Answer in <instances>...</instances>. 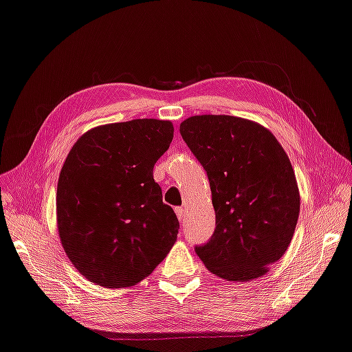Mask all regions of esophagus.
I'll return each mask as SVG.
<instances>
[{
    "mask_svg": "<svg viewBox=\"0 0 352 352\" xmlns=\"http://www.w3.org/2000/svg\"><path fill=\"white\" fill-rule=\"evenodd\" d=\"M175 211H176V216H177V219H179V222H184V219H185V210H184L182 207H176Z\"/></svg>",
    "mask_w": 352,
    "mask_h": 352,
    "instance_id": "1",
    "label": "esophagus"
}]
</instances>
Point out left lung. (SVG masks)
<instances>
[{
	"mask_svg": "<svg viewBox=\"0 0 352 352\" xmlns=\"http://www.w3.org/2000/svg\"><path fill=\"white\" fill-rule=\"evenodd\" d=\"M179 131L207 171L216 213L214 233L196 254L222 279L263 276L287 251L300 211L282 145L262 125L227 115L191 116Z\"/></svg>",
	"mask_w": 352,
	"mask_h": 352,
	"instance_id": "obj_1",
	"label": "left lung"
}]
</instances>
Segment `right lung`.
<instances>
[{
  "label": "right lung",
  "instance_id": "1",
  "mask_svg": "<svg viewBox=\"0 0 352 352\" xmlns=\"http://www.w3.org/2000/svg\"><path fill=\"white\" fill-rule=\"evenodd\" d=\"M173 141V124L133 119L78 139L56 191L58 231L76 270L105 288L151 274L176 242L179 221L153 179Z\"/></svg>",
  "mask_w": 352,
  "mask_h": 352
}]
</instances>
